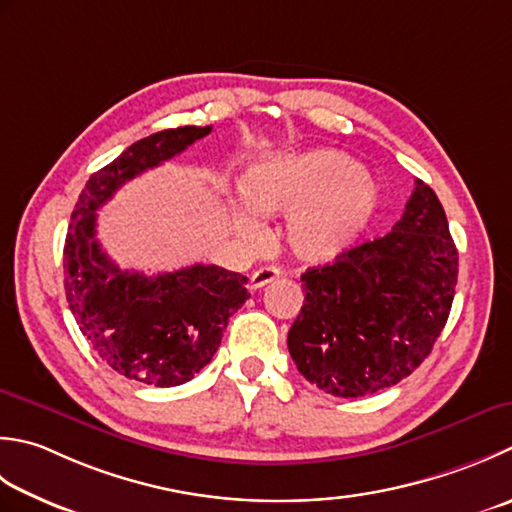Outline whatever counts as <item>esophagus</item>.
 I'll list each match as a JSON object with an SVG mask.
<instances>
[{"mask_svg":"<svg viewBox=\"0 0 512 512\" xmlns=\"http://www.w3.org/2000/svg\"><path fill=\"white\" fill-rule=\"evenodd\" d=\"M279 270L273 268V266H264V268H257L253 275H250V288H264L266 284L275 282V279H279Z\"/></svg>","mask_w":512,"mask_h":512,"instance_id":"esophagus-1","label":"esophagus"}]
</instances>
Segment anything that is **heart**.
<instances>
[{"instance_id": "heart-1", "label": "heart", "mask_w": 512, "mask_h": 512, "mask_svg": "<svg viewBox=\"0 0 512 512\" xmlns=\"http://www.w3.org/2000/svg\"><path fill=\"white\" fill-rule=\"evenodd\" d=\"M246 204L259 215H290L286 244L299 262H328L366 228L375 210V190L364 168L337 150H310L255 162L242 179ZM237 224L253 228L246 210Z\"/></svg>"}]
</instances>
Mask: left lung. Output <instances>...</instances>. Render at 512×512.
Wrapping results in <instances>:
<instances>
[{
    "label": "left lung",
    "instance_id": "8db88e82",
    "mask_svg": "<svg viewBox=\"0 0 512 512\" xmlns=\"http://www.w3.org/2000/svg\"><path fill=\"white\" fill-rule=\"evenodd\" d=\"M457 248L435 190L417 179L388 235L302 275L290 357L310 384L364 397L402 382L442 335L457 286Z\"/></svg>",
    "mask_w": 512,
    "mask_h": 512
}]
</instances>
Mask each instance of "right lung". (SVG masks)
<instances>
[{"label":"right lung","instance_id":"1","mask_svg":"<svg viewBox=\"0 0 512 512\" xmlns=\"http://www.w3.org/2000/svg\"><path fill=\"white\" fill-rule=\"evenodd\" d=\"M210 126H179L139 139L90 175L64 244L68 308L102 362L148 386L186 384L222 342L228 319L244 306L248 277L195 264L175 273L122 270L97 242V210L128 179L182 153Z\"/></svg>","mask_w":512,"mask_h":512}]
</instances>
